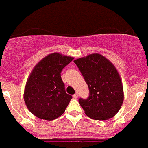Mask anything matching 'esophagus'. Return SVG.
I'll list each match as a JSON object with an SVG mask.
<instances>
[{
    "instance_id": "esophagus-1",
    "label": "esophagus",
    "mask_w": 148,
    "mask_h": 148,
    "mask_svg": "<svg viewBox=\"0 0 148 148\" xmlns=\"http://www.w3.org/2000/svg\"><path fill=\"white\" fill-rule=\"evenodd\" d=\"M73 97H74V99H77V98H78V93H77V92H76V93L73 95Z\"/></svg>"
}]
</instances>
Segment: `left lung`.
Returning <instances> with one entry per match:
<instances>
[{
	"mask_svg": "<svg viewBox=\"0 0 148 148\" xmlns=\"http://www.w3.org/2000/svg\"><path fill=\"white\" fill-rule=\"evenodd\" d=\"M74 62L89 88V97L79 99L85 114L98 120L114 117L124 99L120 75L114 65L98 53L76 59Z\"/></svg>",
	"mask_w": 148,
	"mask_h": 148,
	"instance_id": "obj_1",
	"label": "left lung"
}]
</instances>
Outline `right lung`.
Segmentation results:
<instances>
[{
    "label": "right lung",
    "instance_id": "right-lung-1",
    "mask_svg": "<svg viewBox=\"0 0 148 148\" xmlns=\"http://www.w3.org/2000/svg\"><path fill=\"white\" fill-rule=\"evenodd\" d=\"M73 59L53 53L34 67L24 91L25 103L33 114L53 120L64 112L72 96L66 92L61 72Z\"/></svg>",
    "mask_w": 148,
    "mask_h": 148
}]
</instances>
